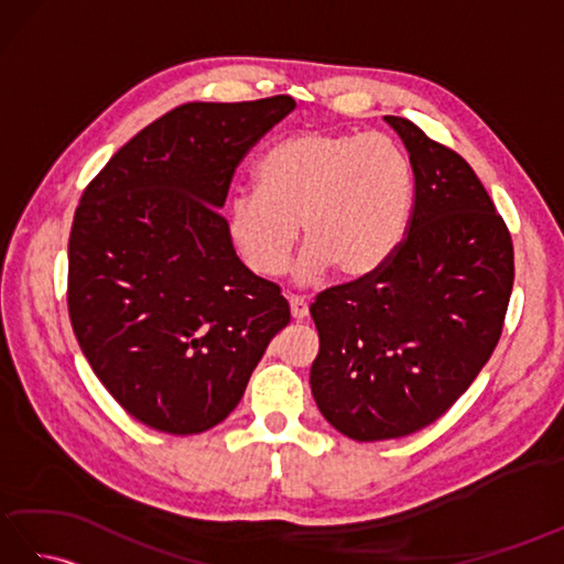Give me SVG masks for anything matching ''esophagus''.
I'll list each match as a JSON object with an SVG mask.
<instances>
[{
	"mask_svg": "<svg viewBox=\"0 0 564 564\" xmlns=\"http://www.w3.org/2000/svg\"><path fill=\"white\" fill-rule=\"evenodd\" d=\"M289 305H291V315H293V319H305L307 317V303L303 301V297H297V295H289Z\"/></svg>",
	"mask_w": 564,
	"mask_h": 564,
	"instance_id": "34e87169",
	"label": "esophagus"
}]
</instances>
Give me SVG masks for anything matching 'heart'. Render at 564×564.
<instances>
[{
    "label": "heart",
    "mask_w": 564,
    "mask_h": 564,
    "mask_svg": "<svg viewBox=\"0 0 564 564\" xmlns=\"http://www.w3.org/2000/svg\"><path fill=\"white\" fill-rule=\"evenodd\" d=\"M414 200V172L398 140L349 130H305L263 154L257 188L227 206V235L245 267L273 279L305 249L295 273L310 281L376 273L400 247Z\"/></svg>",
    "instance_id": "heart-1"
}]
</instances>
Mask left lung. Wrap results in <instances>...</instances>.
<instances>
[{
  "instance_id": "1",
  "label": "left lung",
  "mask_w": 564,
  "mask_h": 564,
  "mask_svg": "<svg viewBox=\"0 0 564 564\" xmlns=\"http://www.w3.org/2000/svg\"><path fill=\"white\" fill-rule=\"evenodd\" d=\"M388 123L414 172L402 242L376 273L310 305V388L354 441L410 436L446 414L492 356L513 289L511 232L473 166L410 118Z\"/></svg>"
}]
</instances>
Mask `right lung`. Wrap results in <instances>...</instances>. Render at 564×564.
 I'll return each instance as SVG.
<instances>
[{
    "mask_svg": "<svg viewBox=\"0 0 564 564\" xmlns=\"http://www.w3.org/2000/svg\"><path fill=\"white\" fill-rule=\"evenodd\" d=\"M285 94L191 101L128 140L84 188L67 310L94 373L164 434H200L242 400L291 310L237 259L220 206L245 154L293 111Z\"/></svg>",
    "mask_w": 564,
    "mask_h": 564,
    "instance_id": "1",
    "label": "right lung"
}]
</instances>
